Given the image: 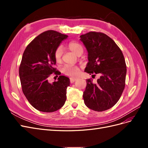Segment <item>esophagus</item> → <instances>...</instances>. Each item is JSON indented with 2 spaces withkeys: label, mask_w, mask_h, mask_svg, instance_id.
<instances>
[{
  "label": "esophagus",
  "mask_w": 148,
  "mask_h": 148,
  "mask_svg": "<svg viewBox=\"0 0 148 148\" xmlns=\"http://www.w3.org/2000/svg\"><path fill=\"white\" fill-rule=\"evenodd\" d=\"M77 79V78H70V82L71 83H74Z\"/></svg>",
  "instance_id": "esophagus-1"
}]
</instances>
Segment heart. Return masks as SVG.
Masks as SVG:
<instances>
[{"label": "heart", "mask_w": 148, "mask_h": 148, "mask_svg": "<svg viewBox=\"0 0 148 148\" xmlns=\"http://www.w3.org/2000/svg\"><path fill=\"white\" fill-rule=\"evenodd\" d=\"M69 48L71 51L78 56H81L84 51L83 46L77 42H70L69 44ZM62 55H63V49L60 46H58L54 52V59L57 63H60L61 62ZM62 72L67 76L75 77L79 73V68L77 66L65 65L62 68Z\"/></svg>", "instance_id": "obj_1"}]
</instances>
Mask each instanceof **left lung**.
Here are the masks:
<instances>
[{
	"mask_svg": "<svg viewBox=\"0 0 148 148\" xmlns=\"http://www.w3.org/2000/svg\"><path fill=\"white\" fill-rule=\"evenodd\" d=\"M88 52L84 71L99 74L96 83L86 79L83 92L84 104L97 112L112 107L118 102L125 86L127 65L123 53L112 39L101 32L91 31L80 36Z\"/></svg>",
	"mask_w": 148,
	"mask_h": 148,
	"instance_id": "left-lung-1",
	"label": "left lung"
}]
</instances>
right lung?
Masks as SVG:
<instances>
[{
	"instance_id": "obj_1",
	"label": "right lung",
	"mask_w": 148,
	"mask_h": 148,
	"mask_svg": "<svg viewBox=\"0 0 148 148\" xmlns=\"http://www.w3.org/2000/svg\"><path fill=\"white\" fill-rule=\"evenodd\" d=\"M68 36L53 30L38 35L26 47L19 67L22 91L30 104L43 112L60 109L66 99L70 79L61 75L52 84L48 79L53 73L59 75L54 65V52Z\"/></svg>"
}]
</instances>
